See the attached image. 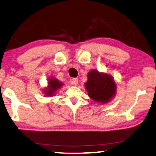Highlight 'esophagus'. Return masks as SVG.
Returning <instances> with one entry per match:
<instances>
[{"label":"esophagus","mask_w":156,"mask_h":156,"mask_svg":"<svg viewBox=\"0 0 156 156\" xmlns=\"http://www.w3.org/2000/svg\"><path fill=\"white\" fill-rule=\"evenodd\" d=\"M78 79L77 78H73L72 80V81H71V83H72V84H73V85L75 86H76L78 84Z\"/></svg>","instance_id":"34e87169"}]
</instances>
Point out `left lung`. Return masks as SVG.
Wrapping results in <instances>:
<instances>
[{"label":"left lung","mask_w":156,"mask_h":156,"mask_svg":"<svg viewBox=\"0 0 156 156\" xmlns=\"http://www.w3.org/2000/svg\"><path fill=\"white\" fill-rule=\"evenodd\" d=\"M88 95L94 101L105 104L115 96L116 84L111 75L93 70L88 74V81L85 84Z\"/></svg>","instance_id":"8db88e82"}]
</instances>
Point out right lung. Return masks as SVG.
Segmentation results:
<instances>
[{
  "label": "right lung",
  "instance_id": "right-lung-1",
  "mask_svg": "<svg viewBox=\"0 0 156 156\" xmlns=\"http://www.w3.org/2000/svg\"><path fill=\"white\" fill-rule=\"evenodd\" d=\"M48 86L45 89L43 93L45 95V96H52L54 95L55 93L57 91L58 88L62 86V83L58 81V80L55 78L51 77L49 81H48Z\"/></svg>",
  "mask_w": 156,
  "mask_h": 156
}]
</instances>
